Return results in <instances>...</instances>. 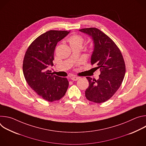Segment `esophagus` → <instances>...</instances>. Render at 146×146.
Segmentation results:
<instances>
[{"mask_svg":"<svg viewBox=\"0 0 146 146\" xmlns=\"http://www.w3.org/2000/svg\"><path fill=\"white\" fill-rule=\"evenodd\" d=\"M80 78V77H77V76H73L71 77V80H72L73 81H77L78 80H79Z\"/></svg>","mask_w":146,"mask_h":146,"instance_id":"34e87169","label":"esophagus"}]
</instances>
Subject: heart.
Instances as JSON below:
<instances>
[{
  "instance_id": "heart-1",
  "label": "heart",
  "mask_w": 146,
  "mask_h": 146,
  "mask_svg": "<svg viewBox=\"0 0 146 146\" xmlns=\"http://www.w3.org/2000/svg\"><path fill=\"white\" fill-rule=\"evenodd\" d=\"M68 41L71 47L77 45L82 46L83 42H84V38L81 36L78 35H74L68 39Z\"/></svg>"
}]
</instances>
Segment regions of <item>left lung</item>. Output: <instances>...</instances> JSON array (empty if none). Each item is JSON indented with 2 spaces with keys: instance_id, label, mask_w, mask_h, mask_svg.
Listing matches in <instances>:
<instances>
[{
  "instance_id": "8db88e82",
  "label": "left lung",
  "mask_w": 146,
  "mask_h": 146,
  "mask_svg": "<svg viewBox=\"0 0 146 146\" xmlns=\"http://www.w3.org/2000/svg\"><path fill=\"white\" fill-rule=\"evenodd\" d=\"M91 37L94 48L91 55V64L100 69L98 80L86 78L89 87L86 90V98L100 103L111 98L121 86L125 74V64L121 51L114 41L105 33L96 28L79 30Z\"/></svg>"
}]
</instances>
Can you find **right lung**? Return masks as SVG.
<instances>
[{"instance_id": "add662e5", "label": "right lung", "mask_w": 146, "mask_h": 146, "mask_svg": "<svg viewBox=\"0 0 146 146\" xmlns=\"http://www.w3.org/2000/svg\"><path fill=\"white\" fill-rule=\"evenodd\" d=\"M69 32L47 31L33 41L25 54L23 65L25 78L33 90L48 102L59 100L68 88V79L53 75L47 68L54 65V54L58 42Z\"/></svg>"}]
</instances>
